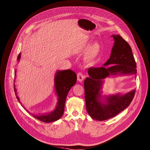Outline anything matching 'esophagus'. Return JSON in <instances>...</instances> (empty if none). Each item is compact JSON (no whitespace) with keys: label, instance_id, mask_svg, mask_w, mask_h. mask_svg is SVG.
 Segmentation results:
<instances>
[{"label":"esophagus","instance_id":"obj_1","mask_svg":"<svg viewBox=\"0 0 150 150\" xmlns=\"http://www.w3.org/2000/svg\"><path fill=\"white\" fill-rule=\"evenodd\" d=\"M77 81L80 82H82L85 78V76L81 73H79L77 75Z\"/></svg>","mask_w":150,"mask_h":150}]
</instances>
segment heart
I'll return each mask as SVG.
<instances>
[{"label": "heart", "mask_w": 150, "mask_h": 150, "mask_svg": "<svg viewBox=\"0 0 150 150\" xmlns=\"http://www.w3.org/2000/svg\"><path fill=\"white\" fill-rule=\"evenodd\" d=\"M90 48V44H86L85 45L83 49L85 51H86L88 49ZM100 51V47L99 44H95L93 46H92L89 51H88L87 54L84 59V63L85 65L88 66H91L93 65L95 61L98 57Z\"/></svg>", "instance_id": "1"}]
</instances>
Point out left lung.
<instances>
[{"label": "left lung", "mask_w": 150, "mask_h": 150, "mask_svg": "<svg viewBox=\"0 0 150 150\" xmlns=\"http://www.w3.org/2000/svg\"><path fill=\"white\" fill-rule=\"evenodd\" d=\"M114 46L110 59L103 67H91L84 81L86 111L92 119L102 121L112 118L127 108L136 90L125 94L102 96L103 79L110 76L136 74V64L129 44L119 35L114 34ZM104 100L103 101V100Z\"/></svg>", "instance_id": "8db88e82"}]
</instances>
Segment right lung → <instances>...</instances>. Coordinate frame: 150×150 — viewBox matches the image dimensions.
I'll return each mask as SVG.
<instances>
[{
    "label": "right lung",
    "instance_id": "add662e5",
    "mask_svg": "<svg viewBox=\"0 0 150 150\" xmlns=\"http://www.w3.org/2000/svg\"><path fill=\"white\" fill-rule=\"evenodd\" d=\"M21 53L17 57V60L19 61L21 59ZM16 70L14 71V77L16 78ZM77 76L76 74L71 69L64 70V71H57L54 77V88L56 94L58 96V102L56 108L48 114L36 115L33 114V116L36 119L43 122H52L59 120L63 116L65 110V103L67 94L71 89V88L76 83ZM15 82V81H14ZM14 90L16 98L19 102V98L17 96V90L16 86L14 84ZM27 111V110H26Z\"/></svg>",
    "mask_w": 150,
    "mask_h": 150
}]
</instances>
